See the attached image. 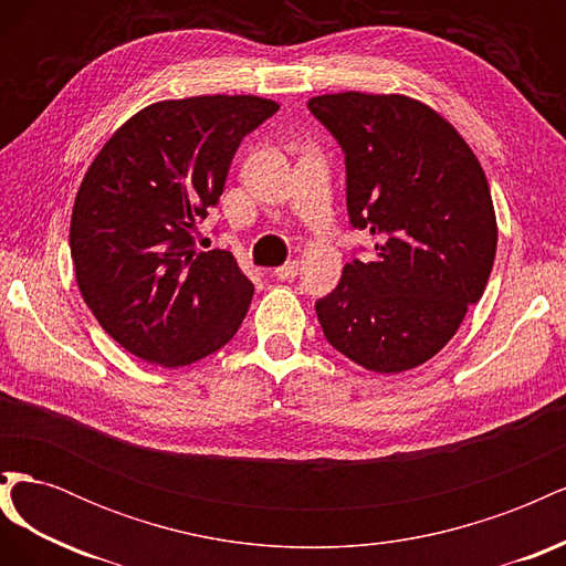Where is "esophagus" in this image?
<instances>
[{
	"mask_svg": "<svg viewBox=\"0 0 566 566\" xmlns=\"http://www.w3.org/2000/svg\"><path fill=\"white\" fill-rule=\"evenodd\" d=\"M297 271H300V262L293 260V262H285L283 266H279L276 271H273V276H276L279 281H290V279L297 276Z\"/></svg>",
	"mask_w": 566,
	"mask_h": 566,
	"instance_id": "1",
	"label": "esophagus"
}]
</instances>
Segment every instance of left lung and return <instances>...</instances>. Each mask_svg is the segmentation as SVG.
<instances>
[{"label": "left lung", "instance_id": "left-lung-1", "mask_svg": "<svg viewBox=\"0 0 566 566\" xmlns=\"http://www.w3.org/2000/svg\"><path fill=\"white\" fill-rule=\"evenodd\" d=\"M310 111L345 150L347 212L378 235L316 302L325 339L373 373L447 347L489 283L499 227L482 165L458 129L403 94L339 92Z\"/></svg>", "mask_w": 566, "mask_h": 566}]
</instances>
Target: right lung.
<instances>
[{"instance_id":"1","label":"right lung","mask_w":566,"mask_h":566,"mask_svg":"<svg viewBox=\"0 0 566 566\" xmlns=\"http://www.w3.org/2000/svg\"><path fill=\"white\" fill-rule=\"evenodd\" d=\"M279 111L262 96L158 101L119 127L84 175L71 254L80 293L115 342L179 368L241 328L254 285L227 250H196L243 136Z\"/></svg>"}]
</instances>
